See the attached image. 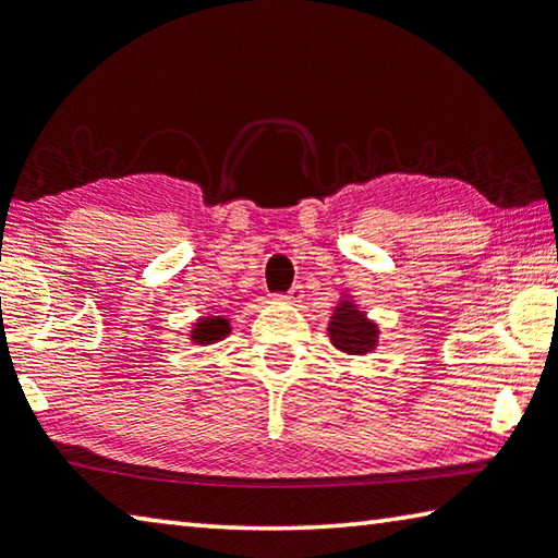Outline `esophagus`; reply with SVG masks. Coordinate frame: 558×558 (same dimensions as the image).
<instances>
[{
	"mask_svg": "<svg viewBox=\"0 0 558 558\" xmlns=\"http://www.w3.org/2000/svg\"><path fill=\"white\" fill-rule=\"evenodd\" d=\"M278 300H282V303H300V300H303V286H293L288 290V293H278L276 295Z\"/></svg>",
	"mask_w": 558,
	"mask_h": 558,
	"instance_id": "obj_1",
	"label": "esophagus"
}]
</instances>
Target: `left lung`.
<instances>
[{"label": "left lung", "instance_id": "8db88e82", "mask_svg": "<svg viewBox=\"0 0 558 558\" xmlns=\"http://www.w3.org/2000/svg\"><path fill=\"white\" fill-rule=\"evenodd\" d=\"M330 340L338 350L348 355H365V352L377 348L379 330L373 320H367L365 313L352 303V300H340L330 317Z\"/></svg>", "mask_w": 558, "mask_h": 558}]
</instances>
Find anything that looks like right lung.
I'll list each match as a JSON object with an SVG mask.
<instances>
[{"mask_svg": "<svg viewBox=\"0 0 558 558\" xmlns=\"http://www.w3.org/2000/svg\"><path fill=\"white\" fill-rule=\"evenodd\" d=\"M228 332H231V323H228L226 317H201V320L193 325L191 340L198 344H210L223 340Z\"/></svg>", "mask_w": 558, "mask_h": 558, "instance_id": "1", "label": "right lung"}]
</instances>
